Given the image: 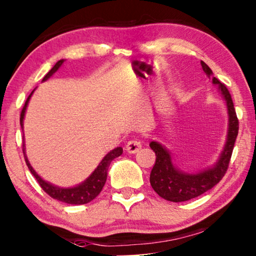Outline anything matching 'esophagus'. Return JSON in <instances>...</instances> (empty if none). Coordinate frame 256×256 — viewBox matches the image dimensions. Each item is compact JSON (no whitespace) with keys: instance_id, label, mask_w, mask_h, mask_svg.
Wrapping results in <instances>:
<instances>
[{"instance_id":"esophagus-1","label":"esophagus","mask_w":256,"mask_h":256,"mask_svg":"<svg viewBox=\"0 0 256 256\" xmlns=\"http://www.w3.org/2000/svg\"><path fill=\"white\" fill-rule=\"evenodd\" d=\"M142 142H140V140L132 139V140H130V142L126 144V146H125V150H126L128 153L133 154V153L139 152V150L142 148Z\"/></svg>"}]
</instances>
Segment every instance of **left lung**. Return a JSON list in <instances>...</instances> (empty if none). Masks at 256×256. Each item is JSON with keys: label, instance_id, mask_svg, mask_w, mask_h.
Listing matches in <instances>:
<instances>
[{"label": "left lung", "instance_id": "8db88e82", "mask_svg": "<svg viewBox=\"0 0 256 256\" xmlns=\"http://www.w3.org/2000/svg\"><path fill=\"white\" fill-rule=\"evenodd\" d=\"M202 68L208 78L212 76L211 68L204 61H200ZM212 84H217L222 98L225 100L228 114V139L224 150L219 156L217 162L212 167L200 170L196 174L180 170L172 161L170 153L161 144L152 142L150 148L156 152V159L150 175V182L152 188L158 195L162 198L175 202H186L200 196L208 190L214 188L228 172L230 160H231L233 147L239 131V120H238L234 106L231 94L217 78H212Z\"/></svg>", "mask_w": 256, "mask_h": 256}]
</instances>
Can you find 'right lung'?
<instances>
[{
	"label": "right lung",
	"instance_id": "right-lung-1",
	"mask_svg": "<svg viewBox=\"0 0 256 256\" xmlns=\"http://www.w3.org/2000/svg\"><path fill=\"white\" fill-rule=\"evenodd\" d=\"M64 62V59L58 61L54 66H53L52 70L45 75L44 78H42V81H46L48 78H51L52 75L54 74L58 70H59L60 66ZM32 94H34V92L28 95L26 102H25L23 109H22L20 118L22 128H23V120H24V116H25V111H26L28 103L31 98ZM24 147H25V145L23 144V153H24L25 162H26L28 169H30L31 174L34 176L36 180H37V182L39 183V186H42V189L44 190V192L48 194V196H51L52 198L58 200L60 202H64V203L74 204V205L87 204L100 195V192H102L104 184H106V176H108V169H109L111 161H112L114 158H118L120 156H122V153H123V148H122V147H117V148L110 150V152L103 158L102 161L100 162V164L97 166V168L92 172V175L89 176L86 181L80 183L78 186H72V188H60V186H53L50 182H46L45 180H42L40 176H39L37 172H34V169L32 168V166L30 164V162H28L26 154H25Z\"/></svg>",
	"mask_w": 256,
	"mask_h": 256
}]
</instances>
